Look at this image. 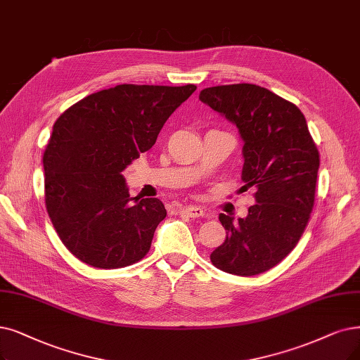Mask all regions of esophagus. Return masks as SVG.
<instances>
[{
  "label": "esophagus",
  "mask_w": 360,
  "mask_h": 360,
  "mask_svg": "<svg viewBox=\"0 0 360 360\" xmlns=\"http://www.w3.org/2000/svg\"><path fill=\"white\" fill-rule=\"evenodd\" d=\"M181 214H186L188 217L191 219H198V217H204L205 215V210L200 208V207H193V205H188V207H183L180 210Z\"/></svg>",
  "instance_id": "34e87169"
}]
</instances>
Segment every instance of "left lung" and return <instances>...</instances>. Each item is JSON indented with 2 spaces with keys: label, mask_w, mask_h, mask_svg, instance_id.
<instances>
[{
  "label": "left lung",
  "mask_w": 360,
  "mask_h": 360,
  "mask_svg": "<svg viewBox=\"0 0 360 360\" xmlns=\"http://www.w3.org/2000/svg\"><path fill=\"white\" fill-rule=\"evenodd\" d=\"M199 100L236 125L243 141L242 189H254L245 219L220 214L226 240L211 263L238 276H252L281 263L303 235L314 204L319 152L301 110L255 84L200 91Z\"/></svg>",
  "instance_id": "8db88e82"
}]
</instances>
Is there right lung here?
I'll return each instance as SVG.
<instances>
[{"label":"right lung","mask_w":360,"mask_h":360,"mask_svg":"<svg viewBox=\"0 0 360 360\" xmlns=\"http://www.w3.org/2000/svg\"><path fill=\"white\" fill-rule=\"evenodd\" d=\"M196 85L121 84L65 110L44 152L46 207L65 247L97 269L145 257L167 210L158 198L131 200L122 171L149 150Z\"/></svg>","instance_id":"right-lung-1"}]
</instances>
